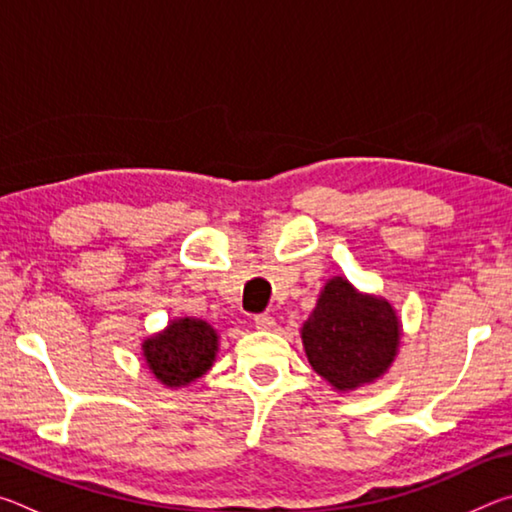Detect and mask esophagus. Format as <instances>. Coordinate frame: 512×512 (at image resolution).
Returning a JSON list of instances; mask_svg holds the SVG:
<instances>
[{
  "mask_svg": "<svg viewBox=\"0 0 512 512\" xmlns=\"http://www.w3.org/2000/svg\"><path fill=\"white\" fill-rule=\"evenodd\" d=\"M255 327L257 329H273L275 318L271 314H259V316H255Z\"/></svg>",
  "mask_w": 512,
  "mask_h": 512,
  "instance_id": "1",
  "label": "esophagus"
}]
</instances>
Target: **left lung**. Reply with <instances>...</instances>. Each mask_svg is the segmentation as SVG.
Here are the masks:
<instances>
[{"instance_id":"8db88e82","label":"left lung","mask_w":512,"mask_h":512,"mask_svg":"<svg viewBox=\"0 0 512 512\" xmlns=\"http://www.w3.org/2000/svg\"><path fill=\"white\" fill-rule=\"evenodd\" d=\"M300 336L311 368L336 391H354L391 368L402 325L391 302L359 293L345 277H332Z\"/></svg>"}]
</instances>
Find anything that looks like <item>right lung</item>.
<instances>
[{
	"instance_id": "right-lung-1",
	"label": "right lung",
	"mask_w": 512,
	"mask_h": 512,
	"mask_svg": "<svg viewBox=\"0 0 512 512\" xmlns=\"http://www.w3.org/2000/svg\"><path fill=\"white\" fill-rule=\"evenodd\" d=\"M219 334L201 318L171 320L167 329L142 343L144 361L153 377L169 388H183L212 368Z\"/></svg>"
}]
</instances>
